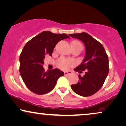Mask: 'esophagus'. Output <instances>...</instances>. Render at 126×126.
I'll return each mask as SVG.
<instances>
[{"label": "esophagus", "instance_id": "esophagus-1", "mask_svg": "<svg viewBox=\"0 0 126 126\" xmlns=\"http://www.w3.org/2000/svg\"><path fill=\"white\" fill-rule=\"evenodd\" d=\"M64 75H69L72 73V71H66V72H64Z\"/></svg>", "mask_w": 126, "mask_h": 126}]
</instances>
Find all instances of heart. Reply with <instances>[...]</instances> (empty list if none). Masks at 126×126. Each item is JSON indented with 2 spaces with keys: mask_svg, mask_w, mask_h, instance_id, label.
<instances>
[{
  "mask_svg": "<svg viewBox=\"0 0 126 126\" xmlns=\"http://www.w3.org/2000/svg\"><path fill=\"white\" fill-rule=\"evenodd\" d=\"M72 45H78L82 46L80 42L78 40H74L72 42ZM75 64V62L72 60H68L64 58V57H62L58 61V66L61 69L63 70H67L69 69L70 67H72L74 64Z\"/></svg>",
  "mask_w": 126,
  "mask_h": 126,
  "instance_id": "1",
  "label": "heart"
}]
</instances>
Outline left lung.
Instances as JSON below:
<instances>
[{
  "label": "left lung",
  "mask_w": 126,
  "mask_h": 126,
  "mask_svg": "<svg viewBox=\"0 0 126 126\" xmlns=\"http://www.w3.org/2000/svg\"><path fill=\"white\" fill-rule=\"evenodd\" d=\"M73 38L84 44L86 55L82 63L75 68L80 73L86 70L81 77L79 75L78 83L71 86L73 91L80 96L87 97L96 93L102 87L108 75L109 57L103 45L87 33L70 34Z\"/></svg>",
  "instance_id": "obj_1"
}]
</instances>
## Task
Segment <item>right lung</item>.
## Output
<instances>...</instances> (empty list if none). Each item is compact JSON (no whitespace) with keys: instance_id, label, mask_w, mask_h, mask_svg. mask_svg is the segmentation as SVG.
Instances as JSON below:
<instances>
[{"instance_id":"1","label":"right lung","mask_w":126,"mask_h":126,"mask_svg":"<svg viewBox=\"0 0 126 126\" xmlns=\"http://www.w3.org/2000/svg\"><path fill=\"white\" fill-rule=\"evenodd\" d=\"M67 34H55L44 31L26 44L20 55V74L25 85L37 94L48 93L55 87L57 80L64 75L58 69L45 72L43 69L45 56L52 55L56 44L69 38Z\"/></svg>"}]
</instances>
